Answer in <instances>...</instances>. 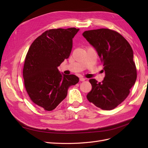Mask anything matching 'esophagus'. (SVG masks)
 <instances>
[{
  "instance_id": "34e87169",
  "label": "esophagus",
  "mask_w": 148,
  "mask_h": 148,
  "mask_svg": "<svg viewBox=\"0 0 148 148\" xmlns=\"http://www.w3.org/2000/svg\"><path fill=\"white\" fill-rule=\"evenodd\" d=\"M85 78H83V77H82V78H79V81H81V82H84V81H85Z\"/></svg>"
}]
</instances>
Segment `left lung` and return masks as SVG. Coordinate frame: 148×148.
Segmentation results:
<instances>
[{
  "label": "left lung",
  "mask_w": 148,
  "mask_h": 148,
  "mask_svg": "<svg viewBox=\"0 0 148 148\" xmlns=\"http://www.w3.org/2000/svg\"><path fill=\"white\" fill-rule=\"evenodd\" d=\"M83 36L96 49L105 71L102 82L89 79L92 89L87 99L102 110H112L126 99L136 82L132 48L122 35L112 29L88 30Z\"/></svg>",
  "instance_id": "1"
}]
</instances>
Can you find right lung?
I'll return each mask as SVG.
<instances>
[{
    "instance_id": "add662e5",
    "label": "right lung",
    "mask_w": 148,
    "mask_h": 148,
    "mask_svg": "<svg viewBox=\"0 0 148 148\" xmlns=\"http://www.w3.org/2000/svg\"><path fill=\"white\" fill-rule=\"evenodd\" d=\"M79 29L58 28L46 31L31 44L23 70L26 92L32 102L51 111L63 101L70 86L79 82L75 75H62L58 70L68 59L73 40Z\"/></svg>"
}]
</instances>
